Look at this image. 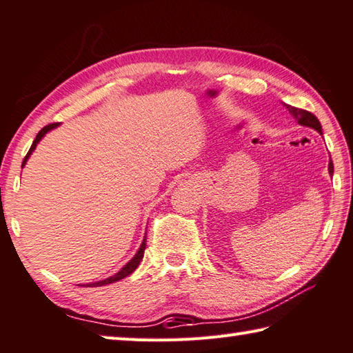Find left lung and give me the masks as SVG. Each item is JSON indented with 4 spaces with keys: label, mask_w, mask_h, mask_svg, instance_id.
<instances>
[{
    "label": "left lung",
    "mask_w": 353,
    "mask_h": 353,
    "mask_svg": "<svg viewBox=\"0 0 353 353\" xmlns=\"http://www.w3.org/2000/svg\"><path fill=\"white\" fill-rule=\"evenodd\" d=\"M285 105H286V109L290 110L291 115L297 119L299 124H302V126H307V128H312L314 130H318L319 134H322V128H321L319 119L316 118L312 112H307L303 109H297V107H292V105H288V104H285ZM328 172L333 174V162H332V160L328 162Z\"/></svg>",
    "instance_id": "8db88e82"
}]
</instances>
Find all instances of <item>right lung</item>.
Wrapping results in <instances>:
<instances>
[{
    "label": "right lung",
    "mask_w": 353,
    "mask_h": 353,
    "mask_svg": "<svg viewBox=\"0 0 353 353\" xmlns=\"http://www.w3.org/2000/svg\"><path fill=\"white\" fill-rule=\"evenodd\" d=\"M59 123H51V124H48V126H45L43 129L40 130V132L37 134V137H35V140H34V143H32V146H31V149H29V152L26 154V157H25V160H23V165L26 163V160H28V157L29 155H31V152L34 151L35 149V146H37V143L41 140V137H43L48 130H51V129H54L56 126H57ZM145 249H146V240H143V243H141V246H140V249H139V252L135 254V256L132 260H130L126 266L123 268L121 271L119 272H117L115 276H112V277H109V279H105V280H101V282H97V283H88L87 286H104V285H109V283H113V282H118V280H121V279H124V277H128L129 274H132L135 270H137V266L140 265V261H141V259H143V255H145Z\"/></svg>",
    "instance_id": "add662e5"
}]
</instances>
